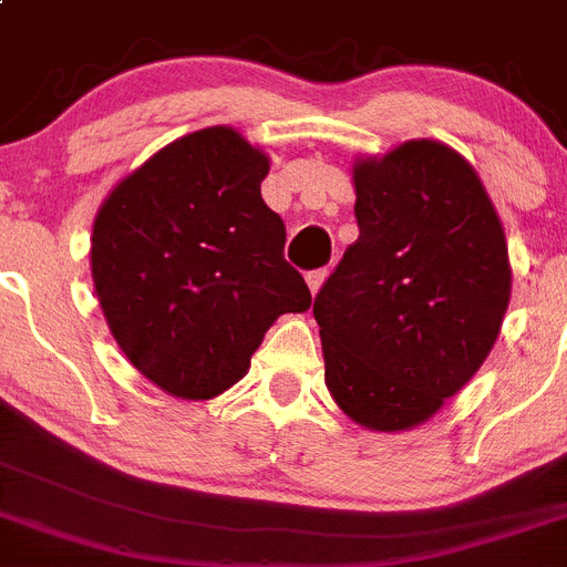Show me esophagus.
<instances>
[{
  "label": "esophagus",
  "instance_id": "esophagus-1",
  "mask_svg": "<svg viewBox=\"0 0 567 567\" xmlns=\"http://www.w3.org/2000/svg\"><path fill=\"white\" fill-rule=\"evenodd\" d=\"M324 279H327V268H319V271H310L308 274V288H310V293H319V288L321 285H324Z\"/></svg>",
  "mask_w": 567,
  "mask_h": 567
}]
</instances>
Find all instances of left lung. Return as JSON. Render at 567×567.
I'll list each match as a JSON object with an SVG mask.
<instances>
[{"label":"left lung","instance_id":"obj_1","mask_svg":"<svg viewBox=\"0 0 567 567\" xmlns=\"http://www.w3.org/2000/svg\"><path fill=\"white\" fill-rule=\"evenodd\" d=\"M358 240L316 293L324 380L347 416L405 431L481 369L509 308L504 226L475 171L431 140L355 164Z\"/></svg>","mask_w":567,"mask_h":567}]
</instances>
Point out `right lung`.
Segmentation results:
<instances>
[{"label":"right lung","instance_id":"obj_1","mask_svg":"<svg viewBox=\"0 0 567 567\" xmlns=\"http://www.w3.org/2000/svg\"><path fill=\"white\" fill-rule=\"evenodd\" d=\"M268 156L215 125L182 136L116 184L92 231V277L111 336L182 400L235 385L268 327L305 313L285 224L259 195Z\"/></svg>","mask_w":567,"mask_h":567}]
</instances>
